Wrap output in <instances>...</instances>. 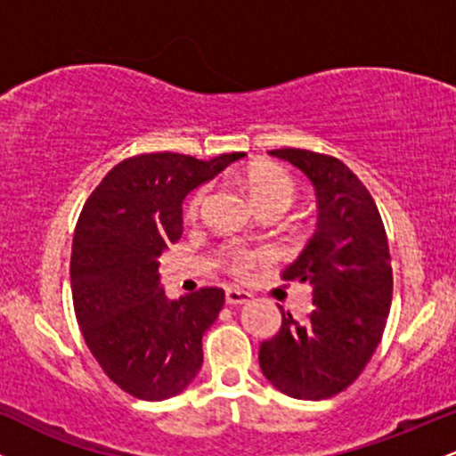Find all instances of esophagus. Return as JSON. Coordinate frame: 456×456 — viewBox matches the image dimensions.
I'll list each match as a JSON object with an SVG mask.
<instances>
[{
  "mask_svg": "<svg viewBox=\"0 0 456 456\" xmlns=\"http://www.w3.org/2000/svg\"><path fill=\"white\" fill-rule=\"evenodd\" d=\"M250 300V294L244 289H227V294H224V302H227L229 306H238V305H244V302Z\"/></svg>",
  "mask_w": 456,
  "mask_h": 456,
  "instance_id": "obj_1",
  "label": "esophagus"
}]
</instances>
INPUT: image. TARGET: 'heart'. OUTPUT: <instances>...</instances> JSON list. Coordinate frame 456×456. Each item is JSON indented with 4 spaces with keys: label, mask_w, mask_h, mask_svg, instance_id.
<instances>
[{
    "label": "heart",
    "mask_w": 456,
    "mask_h": 456,
    "mask_svg": "<svg viewBox=\"0 0 456 456\" xmlns=\"http://www.w3.org/2000/svg\"><path fill=\"white\" fill-rule=\"evenodd\" d=\"M246 186H248L250 197H253L255 206L259 212L265 210H279L285 212L294 206L297 197V186L294 177L287 174L285 169L276 165H257L250 167L244 175ZM210 195V186H199L191 197L186 199L184 212L186 216H197L201 212L203 203L208 201ZM268 259V253L261 248H250L244 244H227L221 250V261L224 270L233 276L248 274L255 265L264 264Z\"/></svg>",
    "instance_id": "b5f03b06"
}]
</instances>
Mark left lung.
I'll use <instances>...</instances> for the list:
<instances>
[{
	"instance_id": "obj_1",
	"label": "left lung",
	"mask_w": 456,
	"mask_h": 456,
	"mask_svg": "<svg viewBox=\"0 0 456 456\" xmlns=\"http://www.w3.org/2000/svg\"><path fill=\"white\" fill-rule=\"evenodd\" d=\"M272 156L305 171L319 199L317 232L285 281L313 287L305 322L282 311L259 347V366L282 395L322 401L352 386L381 341L392 305L388 235L366 186L334 156L282 148Z\"/></svg>"
}]
</instances>
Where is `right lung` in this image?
Here are the masks:
<instances>
[{
	"label": "right lung",
	"mask_w": 456,
	"mask_h": 456,
	"mask_svg": "<svg viewBox=\"0 0 456 456\" xmlns=\"http://www.w3.org/2000/svg\"><path fill=\"white\" fill-rule=\"evenodd\" d=\"M242 156L137 154L104 175L78 214L70 257L77 322L107 378L134 399H171L201 369L203 332L224 291L203 287L167 300L159 257L182 238L188 192Z\"/></svg>",
	"instance_id": "1"
}]
</instances>
